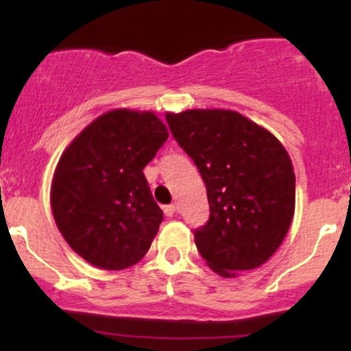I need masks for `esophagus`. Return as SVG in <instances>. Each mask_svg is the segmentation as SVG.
Returning a JSON list of instances; mask_svg holds the SVG:
<instances>
[{"label":"esophagus","instance_id":"obj_1","mask_svg":"<svg viewBox=\"0 0 351 351\" xmlns=\"http://www.w3.org/2000/svg\"><path fill=\"white\" fill-rule=\"evenodd\" d=\"M163 211L167 216H173L178 213V208H176V204H167V206H163Z\"/></svg>","mask_w":351,"mask_h":351}]
</instances>
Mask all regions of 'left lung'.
Wrapping results in <instances>:
<instances>
[{
	"mask_svg": "<svg viewBox=\"0 0 351 351\" xmlns=\"http://www.w3.org/2000/svg\"><path fill=\"white\" fill-rule=\"evenodd\" d=\"M168 127L206 184L209 219L196 247L223 277L263 265L282 244L295 208L287 152L263 127L232 110L168 114Z\"/></svg>",
	"mask_w": 351,
	"mask_h": 351,
	"instance_id": "1",
	"label": "left lung"
}]
</instances>
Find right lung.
<instances>
[{"label":"right lung","mask_w":351,"mask_h":351,"mask_svg":"<svg viewBox=\"0 0 351 351\" xmlns=\"http://www.w3.org/2000/svg\"><path fill=\"white\" fill-rule=\"evenodd\" d=\"M152 112L112 110L60 156L51 206L60 234L80 257L107 271L138 263L163 221L143 168L167 142Z\"/></svg>","instance_id":"right-lung-1"}]
</instances>
